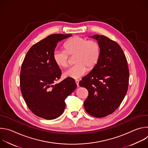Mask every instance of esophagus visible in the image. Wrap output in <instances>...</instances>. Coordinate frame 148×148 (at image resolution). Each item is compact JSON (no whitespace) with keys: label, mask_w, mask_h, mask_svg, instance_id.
Returning a JSON list of instances; mask_svg holds the SVG:
<instances>
[{"label":"esophagus","mask_w":148,"mask_h":148,"mask_svg":"<svg viewBox=\"0 0 148 148\" xmlns=\"http://www.w3.org/2000/svg\"><path fill=\"white\" fill-rule=\"evenodd\" d=\"M75 83L77 86H78V84H79V80L78 79H75Z\"/></svg>","instance_id":"esophagus-1"}]
</instances>
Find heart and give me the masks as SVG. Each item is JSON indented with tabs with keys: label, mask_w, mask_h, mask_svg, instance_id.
<instances>
[{
	"label": "heart",
	"mask_w": 148,
	"mask_h": 148,
	"mask_svg": "<svg viewBox=\"0 0 148 148\" xmlns=\"http://www.w3.org/2000/svg\"><path fill=\"white\" fill-rule=\"evenodd\" d=\"M79 57L83 61L87 63V64H88V63L89 64L91 63L92 65L95 64L97 59V57L93 54L91 51H88L87 48L84 49V50L79 53Z\"/></svg>",
	"instance_id": "b5f03b06"
}]
</instances>
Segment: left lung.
I'll list each match as a JSON object with an SVG mask.
<instances>
[{"mask_svg": "<svg viewBox=\"0 0 148 148\" xmlns=\"http://www.w3.org/2000/svg\"><path fill=\"white\" fill-rule=\"evenodd\" d=\"M66 38V34H53L40 41L29 49L22 65L20 83L23 98L34 114L46 119L62 114L65 99L71 94V89L77 87L72 78L51 85L61 74L54 50L58 42Z\"/></svg>", "mask_w": 148, "mask_h": 148, "instance_id": "1", "label": "left lung"}]
</instances>
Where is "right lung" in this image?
Wrapping results in <instances>:
<instances>
[{
    "mask_svg": "<svg viewBox=\"0 0 148 148\" xmlns=\"http://www.w3.org/2000/svg\"><path fill=\"white\" fill-rule=\"evenodd\" d=\"M89 37L97 41L99 54L97 64L79 86L88 91L84 103L86 111L102 118L119 107L127 92L130 73L127 60L118 43L102 35Z\"/></svg>",
    "mask_w": 148,
    "mask_h": 148,
    "instance_id": "obj_1",
    "label": "right lung"
}]
</instances>
